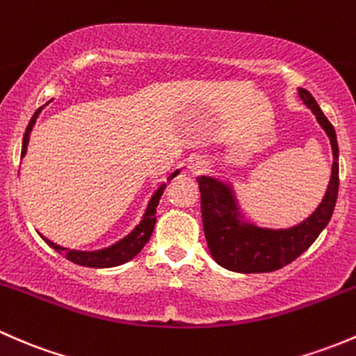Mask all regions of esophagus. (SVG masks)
Wrapping results in <instances>:
<instances>
[{
    "label": "esophagus",
    "mask_w": 356,
    "mask_h": 356,
    "mask_svg": "<svg viewBox=\"0 0 356 356\" xmlns=\"http://www.w3.org/2000/svg\"><path fill=\"white\" fill-rule=\"evenodd\" d=\"M186 168H188V171L192 175H200V173H204L205 163H204L202 157L193 156V157H190V161H188V164H186Z\"/></svg>",
    "instance_id": "34e87169"
}]
</instances>
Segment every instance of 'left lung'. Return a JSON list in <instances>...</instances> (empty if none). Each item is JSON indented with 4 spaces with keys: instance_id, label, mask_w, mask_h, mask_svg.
Instances as JSON below:
<instances>
[{
    "instance_id": "8db88e82",
    "label": "left lung",
    "mask_w": 356,
    "mask_h": 356,
    "mask_svg": "<svg viewBox=\"0 0 356 356\" xmlns=\"http://www.w3.org/2000/svg\"><path fill=\"white\" fill-rule=\"evenodd\" d=\"M298 96L314 113L315 120L331 142L334 161L327 190L321 204L302 222L289 228H266L245 219L232 181H222L216 177L197 178L209 252L225 269L245 274L281 269L300 257L331 221L339 188L338 138L334 127L325 118L312 94L298 87Z\"/></svg>"
}]
</instances>
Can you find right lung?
I'll return each instance as SVG.
<instances>
[{
    "instance_id": "add662e5",
    "label": "right lung",
    "mask_w": 356,
    "mask_h": 356,
    "mask_svg": "<svg viewBox=\"0 0 356 356\" xmlns=\"http://www.w3.org/2000/svg\"><path fill=\"white\" fill-rule=\"evenodd\" d=\"M47 102L44 106H47ZM44 106L34 113V116H32V120L27 124V130H25V135H24V142H22V157H25V154H27V145H29V140H31V131L32 128H34L38 116L41 115ZM178 175H179V170L173 171V173L166 178V181H171V179L178 177ZM164 188H166V183L163 181L156 190H154L151 199H149L147 202V207H145L144 214H142L140 221L137 222V226H135L130 233L124 234L123 238H120L118 241H115V243L108 245V247L104 248H97V250H75V248L61 247V245L47 240V238L42 236L41 233L39 234H41L42 240L46 241L51 248H54L58 254H61L63 257L72 260L73 264H79V266H83V267H94V269H106V267L122 266V264L130 262L131 259L137 257V255L142 252V248L145 247V243L149 241V238L152 236L154 226H156L157 205H159L161 195H163Z\"/></svg>"
}]
</instances>
